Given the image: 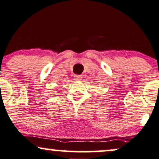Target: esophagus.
I'll use <instances>...</instances> for the list:
<instances>
[{"label":"esophagus","mask_w":159,"mask_h":159,"mask_svg":"<svg viewBox=\"0 0 159 159\" xmlns=\"http://www.w3.org/2000/svg\"><path fill=\"white\" fill-rule=\"evenodd\" d=\"M74 77L75 81H80V80L82 79V75H75Z\"/></svg>","instance_id":"obj_1"}]
</instances>
